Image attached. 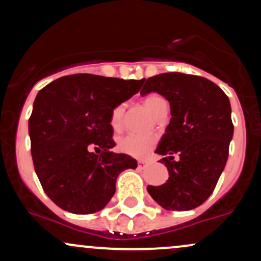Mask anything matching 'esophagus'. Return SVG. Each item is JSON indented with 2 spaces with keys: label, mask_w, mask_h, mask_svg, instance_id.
<instances>
[{
  "label": "esophagus",
  "mask_w": 261,
  "mask_h": 261,
  "mask_svg": "<svg viewBox=\"0 0 261 261\" xmlns=\"http://www.w3.org/2000/svg\"><path fill=\"white\" fill-rule=\"evenodd\" d=\"M137 165H139L140 168H145L146 166H148V161H145V160H140V161H137Z\"/></svg>",
  "instance_id": "1"
}]
</instances>
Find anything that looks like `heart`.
<instances>
[{"label": "heart", "mask_w": 261, "mask_h": 261, "mask_svg": "<svg viewBox=\"0 0 261 261\" xmlns=\"http://www.w3.org/2000/svg\"><path fill=\"white\" fill-rule=\"evenodd\" d=\"M167 104L166 100L159 94H150L144 99V105L151 113V115L154 116L159 111V109L162 105ZM125 113V105L119 104L111 110L110 114V125L114 130H119L122 122V116ZM154 146V140L152 137L147 136H139L130 134L126 135L119 140V150L126 154H130L133 157L137 159H142L146 157L151 152V150Z\"/></svg>", "instance_id": "b5f03b06"}]
</instances>
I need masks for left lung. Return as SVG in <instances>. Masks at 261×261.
Here are the masks:
<instances>
[{
  "instance_id": "obj_1",
  "label": "left lung",
  "mask_w": 261,
  "mask_h": 261,
  "mask_svg": "<svg viewBox=\"0 0 261 261\" xmlns=\"http://www.w3.org/2000/svg\"><path fill=\"white\" fill-rule=\"evenodd\" d=\"M152 91L171 107L172 117L156 148L170 177L147 191L165 210H193L213 193L227 163L234 133L230 102L213 82L183 73L148 78L141 94Z\"/></svg>"
}]
</instances>
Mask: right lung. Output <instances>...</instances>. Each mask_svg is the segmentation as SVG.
Instances as JSON below:
<instances>
[{
  "label": "right lung",
  "mask_w": 261,
  "mask_h": 261,
  "mask_svg": "<svg viewBox=\"0 0 261 261\" xmlns=\"http://www.w3.org/2000/svg\"><path fill=\"white\" fill-rule=\"evenodd\" d=\"M142 84L144 79L74 74L37 94L28 121L34 170L45 194L62 210L101 211L115 193L119 173L137 167L135 159L111 151L110 114Z\"/></svg>",
  "instance_id": "1"
}]
</instances>
